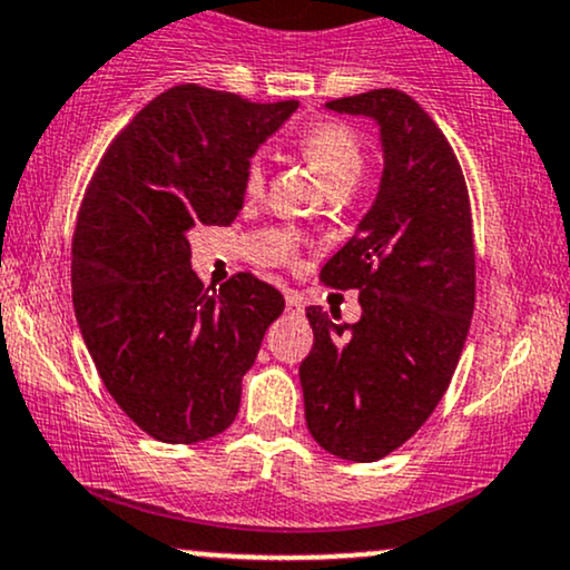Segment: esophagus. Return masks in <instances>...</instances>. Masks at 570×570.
<instances>
[{
	"instance_id": "obj_1",
	"label": "esophagus",
	"mask_w": 570,
	"mask_h": 570,
	"mask_svg": "<svg viewBox=\"0 0 570 570\" xmlns=\"http://www.w3.org/2000/svg\"><path fill=\"white\" fill-rule=\"evenodd\" d=\"M284 297H286V311H289V313H299V311H303V299H299V294L286 292Z\"/></svg>"
}]
</instances>
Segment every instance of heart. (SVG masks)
<instances>
[{
    "mask_svg": "<svg viewBox=\"0 0 570 570\" xmlns=\"http://www.w3.org/2000/svg\"><path fill=\"white\" fill-rule=\"evenodd\" d=\"M294 147L307 160L330 189L351 187L358 179L364 166V144L351 126L337 120L313 122L294 136ZM265 187V158L254 155L246 163L244 189L248 195H259Z\"/></svg>",
    "mask_w": 570,
    "mask_h": 570,
    "instance_id": "obj_1",
    "label": "heart"
}]
</instances>
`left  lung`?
Wrapping results in <instances>:
<instances>
[{
	"label": "left lung",
	"instance_id": "8db88e82",
	"mask_svg": "<svg viewBox=\"0 0 570 570\" xmlns=\"http://www.w3.org/2000/svg\"><path fill=\"white\" fill-rule=\"evenodd\" d=\"M326 109L377 120L385 163L372 208L322 267L326 286L358 289L362 318L307 307L299 383L313 440L370 463L402 448L453 381L474 313L472 206L453 147L407 94L367 90Z\"/></svg>",
	"mask_w": 570,
	"mask_h": 570
}]
</instances>
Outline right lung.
I'll return each mask as SVG.
<instances>
[{"instance_id": "1", "label": "right lung", "mask_w": 570, "mask_h": 570, "mask_svg": "<svg viewBox=\"0 0 570 570\" xmlns=\"http://www.w3.org/2000/svg\"><path fill=\"white\" fill-rule=\"evenodd\" d=\"M294 109L176 85L115 136L85 189L71 240L77 324L109 394L155 440L193 444L230 426L284 311V294L252 273L206 289L187 233L238 217L248 158Z\"/></svg>"}]
</instances>
